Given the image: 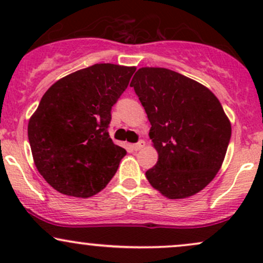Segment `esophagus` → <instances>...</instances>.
<instances>
[{"instance_id": "esophagus-1", "label": "esophagus", "mask_w": 263, "mask_h": 263, "mask_svg": "<svg viewBox=\"0 0 263 263\" xmlns=\"http://www.w3.org/2000/svg\"><path fill=\"white\" fill-rule=\"evenodd\" d=\"M143 147H144V141H140V142H137V143L132 144V149L134 151H140L143 148Z\"/></svg>"}]
</instances>
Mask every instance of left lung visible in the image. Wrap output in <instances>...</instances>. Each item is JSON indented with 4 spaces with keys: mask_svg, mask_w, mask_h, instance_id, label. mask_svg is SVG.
<instances>
[{
    "mask_svg": "<svg viewBox=\"0 0 263 263\" xmlns=\"http://www.w3.org/2000/svg\"><path fill=\"white\" fill-rule=\"evenodd\" d=\"M151 122L158 161L146 172L168 199L203 190L221 168L231 123L215 95L198 81L165 68H141L131 84Z\"/></svg>",
    "mask_w": 263,
    "mask_h": 263,
    "instance_id": "1",
    "label": "left lung"
}]
</instances>
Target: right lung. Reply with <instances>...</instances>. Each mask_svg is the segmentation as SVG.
Instances as JSON below:
<instances>
[{
	"label": "right lung",
	"mask_w": 263,
	"mask_h": 263,
	"mask_svg": "<svg viewBox=\"0 0 263 263\" xmlns=\"http://www.w3.org/2000/svg\"><path fill=\"white\" fill-rule=\"evenodd\" d=\"M135 66L93 64L54 83L28 122L33 161L62 194L90 198L115 176L126 156L108 135L111 108Z\"/></svg>",
	"instance_id": "right-lung-1"
}]
</instances>
